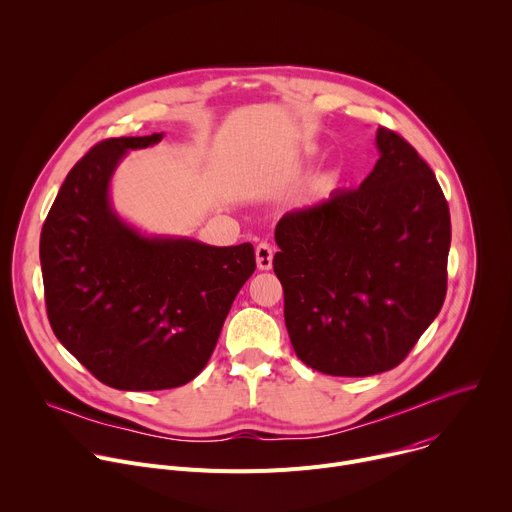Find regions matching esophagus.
<instances>
[{"label": "esophagus", "mask_w": 512, "mask_h": 512, "mask_svg": "<svg viewBox=\"0 0 512 512\" xmlns=\"http://www.w3.org/2000/svg\"><path fill=\"white\" fill-rule=\"evenodd\" d=\"M255 257H257V267L261 271H267L271 269L273 265V247L265 241H261L257 247H255Z\"/></svg>", "instance_id": "34e87169"}]
</instances>
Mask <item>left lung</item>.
<instances>
[{"label": "left lung", "instance_id": "1", "mask_svg": "<svg viewBox=\"0 0 512 512\" xmlns=\"http://www.w3.org/2000/svg\"><path fill=\"white\" fill-rule=\"evenodd\" d=\"M356 190L289 210L273 271L291 346L314 371L369 377L395 369L440 314L450 208L431 168L391 129Z\"/></svg>", "mask_w": 512, "mask_h": 512}]
</instances>
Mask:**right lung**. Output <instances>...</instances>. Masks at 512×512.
I'll return each instance as SVG.
<instances>
[{
	"label": "right lung",
	"instance_id": "add662e5",
	"mask_svg": "<svg viewBox=\"0 0 512 512\" xmlns=\"http://www.w3.org/2000/svg\"><path fill=\"white\" fill-rule=\"evenodd\" d=\"M162 137L97 143L68 172L40 235L56 338L101 383L121 391L192 381L255 271L251 243L212 247L188 237H148L113 210L109 186L119 162Z\"/></svg>",
	"mask_w": 512,
	"mask_h": 512
}]
</instances>
